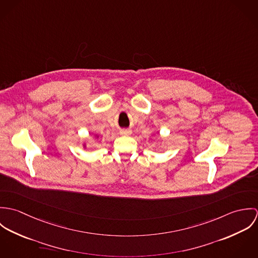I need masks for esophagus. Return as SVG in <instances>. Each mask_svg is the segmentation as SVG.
Segmentation results:
<instances>
[{"mask_svg": "<svg viewBox=\"0 0 258 258\" xmlns=\"http://www.w3.org/2000/svg\"><path fill=\"white\" fill-rule=\"evenodd\" d=\"M132 133V131L130 129H123V130H120V134L121 135H130Z\"/></svg>", "mask_w": 258, "mask_h": 258, "instance_id": "obj_1", "label": "esophagus"}]
</instances>
